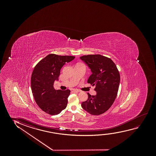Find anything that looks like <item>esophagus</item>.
Masks as SVG:
<instances>
[{"mask_svg": "<svg viewBox=\"0 0 156 156\" xmlns=\"http://www.w3.org/2000/svg\"><path fill=\"white\" fill-rule=\"evenodd\" d=\"M73 93H77L79 92V90H76V89H74V90H73Z\"/></svg>", "mask_w": 156, "mask_h": 156, "instance_id": "34e87169", "label": "esophagus"}]
</instances>
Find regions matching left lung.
<instances>
[{"instance_id": "1", "label": "left lung", "mask_w": 156, "mask_h": 156, "mask_svg": "<svg viewBox=\"0 0 156 156\" xmlns=\"http://www.w3.org/2000/svg\"><path fill=\"white\" fill-rule=\"evenodd\" d=\"M80 58L87 64L92 74L87 83L95 86L96 95L88 93L87 101L83 102L81 107L92 115L105 113L111 107L117 95L119 86V73L111 58L100 54L83 55Z\"/></svg>"}]
</instances>
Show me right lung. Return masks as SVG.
<instances>
[{"instance_id":"right-lung-1","label":"right lung","mask_w":156,"mask_h":156,"mask_svg":"<svg viewBox=\"0 0 156 156\" xmlns=\"http://www.w3.org/2000/svg\"><path fill=\"white\" fill-rule=\"evenodd\" d=\"M75 58L50 54L34 66L31 78V90L37 104L46 113L56 115L66 108L70 90H55L54 83L58 80L63 65Z\"/></svg>"}]
</instances>
